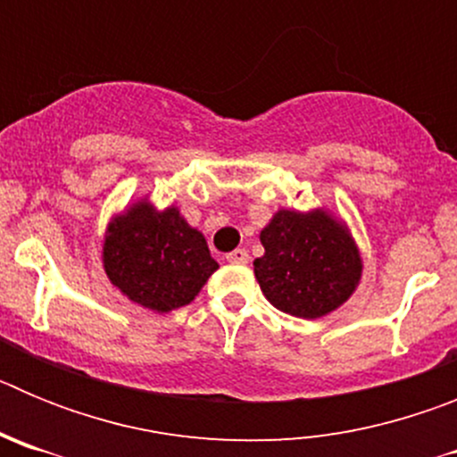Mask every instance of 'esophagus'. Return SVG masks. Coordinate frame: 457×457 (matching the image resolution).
Listing matches in <instances>:
<instances>
[{"mask_svg": "<svg viewBox=\"0 0 457 457\" xmlns=\"http://www.w3.org/2000/svg\"><path fill=\"white\" fill-rule=\"evenodd\" d=\"M228 263H249V252L247 249H233L231 253H226Z\"/></svg>", "mask_w": 457, "mask_h": 457, "instance_id": "esophagus-1", "label": "esophagus"}]
</instances>
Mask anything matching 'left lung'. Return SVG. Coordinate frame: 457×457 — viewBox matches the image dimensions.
Here are the masks:
<instances>
[{
  "label": "left lung",
  "mask_w": 457,
  "mask_h": 457,
  "mask_svg": "<svg viewBox=\"0 0 457 457\" xmlns=\"http://www.w3.org/2000/svg\"><path fill=\"white\" fill-rule=\"evenodd\" d=\"M265 253L253 261L270 304L295 318H322L350 300L361 278V253L350 228L325 208L277 210L261 231Z\"/></svg>",
  "instance_id": "8db88e82"
}]
</instances>
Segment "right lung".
Returning a JSON list of instances; mask_svg holds the SVG:
<instances>
[{
	"mask_svg": "<svg viewBox=\"0 0 457 457\" xmlns=\"http://www.w3.org/2000/svg\"><path fill=\"white\" fill-rule=\"evenodd\" d=\"M103 268L128 300L167 313L189 304L220 265L176 205L157 210L141 199L109 221Z\"/></svg>",
	"mask_w": 457,
	"mask_h": 457,
	"instance_id": "add662e5",
	"label": "right lung"
}]
</instances>
